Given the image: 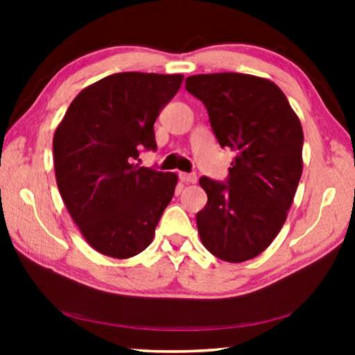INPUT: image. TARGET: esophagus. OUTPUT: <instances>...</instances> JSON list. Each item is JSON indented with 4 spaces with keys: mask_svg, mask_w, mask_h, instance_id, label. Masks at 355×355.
<instances>
[{
    "mask_svg": "<svg viewBox=\"0 0 355 355\" xmlns=\"http://www.w3.org/2000/svg\"><path fill=\"white\" fill-rule=\"evenodd\" d=\"M179 178H181L182 182H187V184H196L197 182V174L196 173H179Z\"/></svg>",
    "mask_w": 355,
    "mask_h": 355,
    "instance_id": "obj_1",
    "label": "esophagus"
}]
</instances>
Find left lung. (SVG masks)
Segmentation results:
<instances>
[{
  "label": "left lung",
  "instance_id": "left-lung-1",
  "mask_svg": "<svg viewBox=\"0 0 355 355\" xmlns=\"http://www.w3.org/2000/svg\"><path fill=\"white\" fill-rule=\"evenodd\" d=\"M205 105L221 147L237 153L226 182L202 176L207 205L197 213L205 249L241 263L260 255L283 227L302 174L304 132L281 89L268 79L218 72L186 79Z\"/></svg>",
  "mask_w": 355,
  "mask_h": 355
}]
</instances>
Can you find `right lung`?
<instances>
[{
	"mask_svg": "<svg viewBox=\"0 0 355 355\" xmlns=\"http://www.w3.org/2000/svg\"><path fill=\"white\" fill-rule=\"evenodd\" d=\"M182 79L111 74L82 90L56 128L58 189L82 236L100 254L129 259L153 241L178 176L135 159L142 150H157L153 124Z\"/></svg>",
	"mask_w": 355,
	"mask_h": 355,
	"instance_id": "1",
	"label": "right lung"
}]
</instances>
